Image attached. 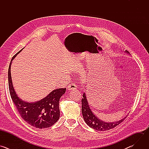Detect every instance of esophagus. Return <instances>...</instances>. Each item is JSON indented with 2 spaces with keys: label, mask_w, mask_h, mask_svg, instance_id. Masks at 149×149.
<instances>
[{
  "label": "esophagus",
  "mask_w": 149,
  "mask_h": 149,
  "mask_svg": "<svg viewBox=\"0 0 149 149\" xmlns=\"http://www.w3.org/2000/svg\"><path fill=\"white\" fill-rule=\"evenodd\" d=\"M67 88L68 90H76L77 88V85L74 83H71L70 85H68V86L67 87Z\"/></svg>",
  "instance_id": "34e87169"
}]
</instances>
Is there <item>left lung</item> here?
<instances>
[{"label":"left lung","mask_w":149,"mask_h":149,"mask_svg":"<svg viewBox=\"0 0 149 149\" xmlns=\"http://www.w3.org/2000/svg\"><path fill=\"white\" fill-rule=\"evenodd\" d=\"M129 53L128 51H126ZM82 98V113L84 121L91 128L98 131H107L112 129L121 123H122L127 117L120 121L114 123H105L99 120L91 111L86 98V94L84 93Z\"/></svg>","instance_id":"1"}]
</instances>
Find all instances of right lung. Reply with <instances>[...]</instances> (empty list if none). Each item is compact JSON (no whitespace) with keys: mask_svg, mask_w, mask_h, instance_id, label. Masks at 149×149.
Listing matches in <instances>:
<instances>
[{"mask_svg":"<svg viewBox=\"0 0 149 149\" xmlns=\"http://www.w3.org/2000/svg\"><path fill=\"white\" fill-rule=\"evenodd\" d=\"M22 49L12 58L8 70V84L11 98L20 116L26 123L38 129L48 128L54 125L59 119L60 111L59 101L65 93L66 88H59L52 91L45 98L35 102H26L17 95L13 87L10 74L12 61Z\"/></svg>","mask_w":149,"mask_h":149,"instance_id":"right-lung-1","label":"right lung"}]
</instances>
